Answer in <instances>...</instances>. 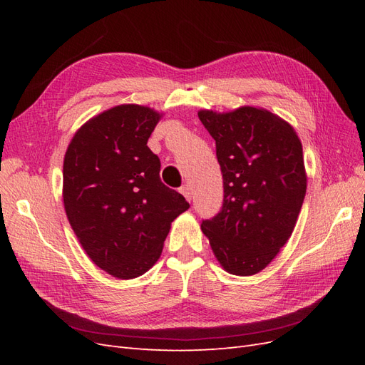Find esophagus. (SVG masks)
<instances>
[{
    "instance_id": "1",
    "label": "esophagus",
    "mask_w": 365,
    "mask_h": 365,
    "mask_svg": "<svg viewBox=\"0 0 365 365\" xmlns=\"http://www.w3.org/2000/svg\"><path fill=\"white\" fill-rule=\"evenodd\" d=\"M180 192L184 195V197L187 201H192V195H193V190H192V187L189 185V184H184L181 189H180Z\"/></svg>"
}]
</instances>
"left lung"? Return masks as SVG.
Segmentation results:
<instances>
[{"mask_svg": "<svg viewBox=\"0 0 365 365\" xmlns=\"http://www.w3.org/2000/svg\"><path fill=\"white\" fill-rule=\"evenodd\" d=\"M216 141L224 178L220 212L201 224L227 272L254 275L291 237L306 195L302 141L294 128L267 109L197 113Z\"/></svg>", "mask_w": 365, "mask_h": 365, "instance_id": "left-lung-1", "label": "left lung"}]
</instances>
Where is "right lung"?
<instances>
[{
  "label": "right lung",
  "instance_id": "add662e5",
  "mask_svg": "<svg viewBox=\"0 0 365 365\" xmlns=\"http://www.w3.org/2000/svg\"><path fill=\"white\" fill-rule=\"evenodd\" d=\"M161 118L118 105L88 120L63 158V207L82 248L117 279H135L161 256L170 224L189 208L164 185L148 140Z\"/></svg>",
  "mask_w": 365,
  "mask_h": 365
}]
</instances>
